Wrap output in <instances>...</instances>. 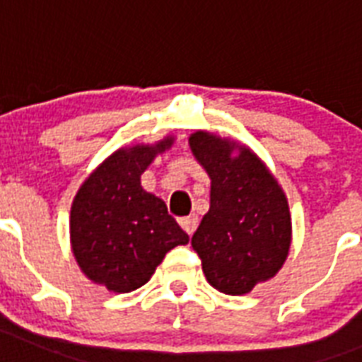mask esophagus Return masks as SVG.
<instances>
[{
  "instance_id": "34e87169",
  "label": "esophagus",
  "mask_w": 362,
  "mask_h": 362,
  "mask_svg": "<svg viewBox=\"0 0 362 362\" xmlns=\"http://www.w3.org/2000/svg\"><path fill=\"white\" fill-rule=\"evenodd\" d=\"M180 226H182V229L187 233V235H193V233H195V229H197V226H199V218L195 214L186 216V218H182V220H180Z\"/></svg>"
}]
</instances>
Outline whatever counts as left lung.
Returning a JSON list of instances; mask_svg holds the SVG:
<instances>
[{
  "mask_svg": "<svg viewBox=\"0 0 362 362\" xmlns=\"http://www.w3.org/2000/svg\"><path fill=\"white\" fill-rule=\"evenodd\" d=\"M197 161L209 173L210 210L192 237L206 280L226 295H244L272 278L291 244L287 199L247 148L204 131L189 136Z\"/></svg>",
  "mask_w": 362,
  "mask_h": 362,
  "instance_id": "8db88e82",
  "label": "left lung"
}]
</instances>
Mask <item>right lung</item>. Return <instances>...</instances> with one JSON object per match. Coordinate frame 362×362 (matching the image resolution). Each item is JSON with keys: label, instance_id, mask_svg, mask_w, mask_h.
<instances>
[{"label": "right lung", "instance_id": "obj_1", "mask_svg": "<svg viewBox=\"0 0 362 362\" xmlns=\"http://www.w3.org/2000/svg\"><path fill=\"white\" fill-rule=\"evenodd\" d=\"M173 139L122 148L88 176L71 206V244L82 272L109 291L144 286L165 253L189 237L167 204L142 189L141 175Z\"/></svg>", "mask_w": 362, "mask_h": 362}]
</instances>
